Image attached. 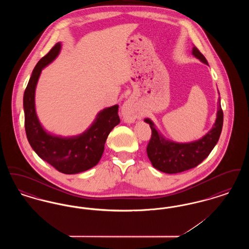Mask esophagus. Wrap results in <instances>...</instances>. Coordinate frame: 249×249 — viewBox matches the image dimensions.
I'll return each instance as SVG.
<instances>
[{
  "instance_id": "34e87169",
  "label": "esophagus",
  "mask_w": 249,
  "mask_h": 249,
  "mask_svg": "<svg viewBox=\"0 0 249 249\" xmlns=\"http://www.w3.org/2000/svg\"><path fill=\"white\" fill-rule=\"evenodd\" d=\"M121 112L124 121L127 123H133L136 119L141 118V112L134 105L132 100H127L123 104Z\"/></svg>"
}]
</instances>
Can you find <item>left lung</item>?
<instances>
[{
  "instance_id": "8db88e82",
  "label": "left lung",
  "mask_w": 249,
  "mask_h": 249,
  "mask_svg": "<svg viewBox=\"0 0 249 249\" xmlns=\"http://www.w3.org/2000/svg\"><path fill=\"white\" fill-rule=\"evenodd\" d=\"M192 55L208 65L205 57L194 47ZM148 123L152 136L148 142L146 152L148 159L156 169L166 174H178L199 165L208 157L219 139L223 126V111L218 99L216 119L212 129L201 138L190 142H178L166 139L150 119H144Z\"/></svg>"
}]
</instances>
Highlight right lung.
<instances>
[{
  "instance_id": "1",
  "label": "right lung",
  "mask_w": 249,
  "mask_h": 249,
  "mask_svg": "<svg viewBox=\"0 0 249 249\" xmlns=\"http://www.w3.org/2000/svg\"><path fill=\"white\" fill-rule=\"evenodd\" d=\"M60 49L59 42L38 61L32 72L23 96L25 130L31 146L42 160L62 174L74 175L100 161L110 131L120 122L119 106L101 110L92 124L78 135L62 137L45 130L36 114V86L42 70L59 56Z\"/></svg>"
}]
</instances>
